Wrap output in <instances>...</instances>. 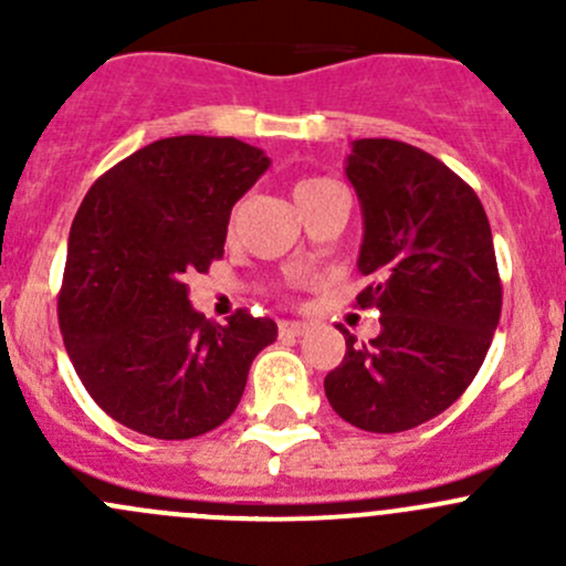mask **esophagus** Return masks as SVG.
<instances>
[{
    "label": "esophagus",
    "instance_id": "esophagus-1",
    "mask_svg": "<svg viewBox=\"0 0 566 566\" xmlns=\"http://www.w3.org/2000/svg\"><path fill=\"white\" fill-rule=\"evenodd\" d=\"M310 331V325L298 323V319H282L279 323V334L282 336H304Z\"/></svg>",
    "mask_w": 566,
    "mask_h": 566
}]
</instances>
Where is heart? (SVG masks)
I'll list each match as a JSON object with an SVG mask.
<instances>
[{
	"instance_id": "b5f03b06",
	"label": "heart",
	"mask_w": 566,
	"mask_h": 566,
	"mask_svg": "<svg viewBox=\"0 0 566 566\" xmlns=\"http://www.w3.org/2000/svg\"><path fill=\"white\" fill-rule=\"evenodd\" d=\"M331 180H325V177H304V180H298L295 182V199H301V197H306V193H312V191H317V188H323V186H328Z\"/></svg>"
}]
</instances>
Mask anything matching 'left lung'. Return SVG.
Masks as SVG:
<instances>
[{"label": "left lung", "instance_id": "8db88e82", "mask_svg": "<svg viewBox=\"0 0 566 566\" xmlns=\"http://www.w3.org/2000/svg\"><path fill=\"white\" fill-rule=\"evenodd\" d=\"M361 202L358 306L380 334L356 342L325 375L331 408L367 432L436 419L471 386L501 317L488 213L443 161L397 139H356L345 167Z\"/></svg>", "mask_w": 566, "mask_h": 566}]
</instances>
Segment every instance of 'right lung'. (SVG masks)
<instances>
[{
	"instance_id": "1",
	"label": "right lung",
	"mask_w": 566,
	"mask_h": 566,
	"mask_svg": "<svg viewBox=\"0 0 566 566\" xmlns=\"http://www.w3.org/2000/svg\"><path fill=\"white\" fill-rule=\"evenodd\" d=\"M268 167L232 136H169L114 164L84 197L56 315L84 389L119 424L186 441L241 402L276 323L247 310L210 323L186 276L224 256L232 205Z\"/></svg>"
}]
</instances>
